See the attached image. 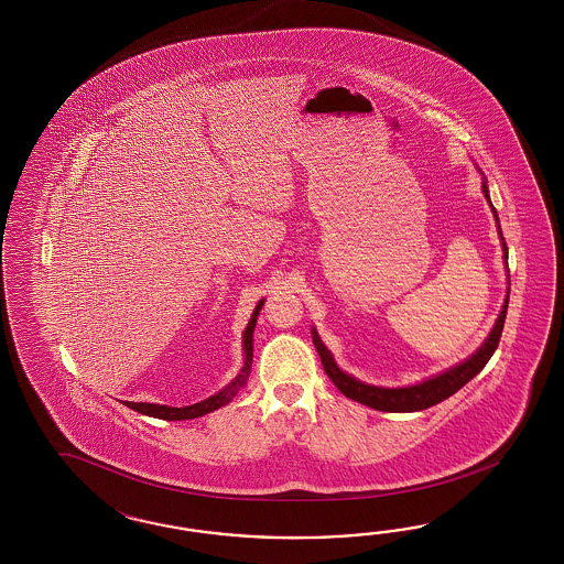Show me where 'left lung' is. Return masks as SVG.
<instances>
[{
    "label": "left lung",
    "mask_w": 564,
    "mask_h": 564,
    "mask_svg": "<svg viewBox=\"0 0 564 564\" xmlns=\"http://www.w3.org/2000/svg\"><path fill=\"white\" fill-rule=\"evenodd\" d=\"M481 189H484V196L488 198L490 203V196H488V182L484 177L481 182ZM492 206V203H490ZM492 213H495V219L498 221V215H496V208L492 206ZM498 234L502 239V250H505V262L509 260V248L505 243L502 238V231H500V225H498ZM507 307H509V295L502 304V310L498 314V321L495 323V328L490 330L488 339L484 341V345L479 347L478 351L474 356L444 370L441 375L432 376L420 384H413V387H401V389H384V387H372V384H364L356 380L354 376L345 375L341 368L335 364V359L330 356V351L326 349L325 343L321 341L318 333L312 328V341L314 347L321 356V361L325 366V372L333 384L341 391L345 397L358 401L361 405H368L372 410L378 411H393V413H405V411H422L441 403L444 399H448L451 394L457 393L459 389H463L474 376L481 372V368L488 364V359L492 358V354L498 347L500 341V335H502V326H505V318H507Z\"/></svg>",
    "instance_id": "8db88e82"
}]
</instances>
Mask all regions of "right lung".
Masks as SVG:
<instances>
[{
	"instance_id": "obj_1",
	"label": "right lung",
	"mask_w": 564,
	"mask_h": 564,
	"mask_svg": "<svg viewBox=\"0 0 564 564\" xmlns=\"http://www.w3.org/2000/svg\"><path fill=\"white\" fill-rule=\"evenodd\" d=\"M262 304H264V300L258 302L257 310L252 312V318H250V323H248L246 330H243V366H241L239 375L225 389H221L219 393L208 397V399L200 401V403L188 405V408H170V405H159V403L123 401L126 408L138 411L142 415H151V417H159V420L171 422V420H194V417H200L205 413H210V411L219 410L223 405H227L246 387V380L250 376V368H252V341H254L252 333H254L258 312H260Z\"/></svg>"
}]
</instances>
